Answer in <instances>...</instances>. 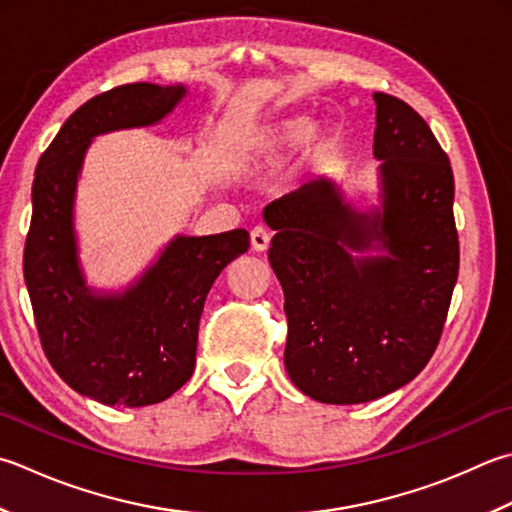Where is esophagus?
Here are the masks:
<instances>
[{
	"mask_svg": "<svg viewBox=\"0 0 512 512\" xmlns=\"http://www.w3.org/2000/svg\"><path fill=\"white\" fill-rule=\"evenodd\" d=\"M250 244H253L255 253H264V250H268V246H270V233L262 226L253 228L250 230Z\"/></svg>",
	"mask_w": 512,
	"mask_h": 512,
	"instance_id": "esophagus-1",
	"label": "esophagus"
}]
</instances>
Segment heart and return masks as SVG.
Wrapping results in <instances>:
<instances>
[{
  "label": "heart",
  "instance_id": "b5f03b06",
  "mask_svg": "<svg viewBox=\"0 0 512 512\" xmlns=\"http://www.w3.org/2000/svg\"><path fill=\"white\" fill-rule=\"evenodd\" d=\"M313 133H315V122L310 117L286 119V122L268 128L266 133L259 135V139L255 142L253 166H268V164L279 162V159H282L286 153H290V150L306 144ZM335 150H337V137L328 135L317 142L315 157L319 162H328V159L335 155Z\"/></svg>",
  "mask_w": 512,
  "mask_h": 512
}]
</instances>
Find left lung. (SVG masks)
Instances as JSON below:
<instances>
[{
    "mask_svg": "<svg viewBox=\"0 0 512 512\" xmlns=\"http://www.w3.org/2000/svg\"><path fill=\"white\" fill-rule=\"evenodd\" d=\"M373 99L382 206L359 210L322 177L264 208L288 319L284 364L324 404L373 402L422 373L459 270L448 155L402 99Z\"/></svg>",
    "mask_w": 512,
    "mask_h": 512,
    "instance_id": "obj_1",
    "label": "left lung"
}]
</instances>
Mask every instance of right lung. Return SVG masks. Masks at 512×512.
<instances>
[{
    "instance_id": "right-lung-1",
    "label": "right lung",
    "mask_w": 512,
    "mask_h": 512,
    "mask_svg": "<svg viewBox=\"0 0 512 512\" xmlns=\"http://www.w3.org/2000/svg\"><path fill=\"white\" fill-rule=\"evenodd\" d=\"M186 95L184 86H117L88 99L39 157L24 279L50 366L64 382L106 406H150L182 388L195 370L197 330L210 286L246 253L244 228L177 235L124 293H95L77 259L73 204L93 137L153 126Z\"/></svg>"
}]
</instances>
